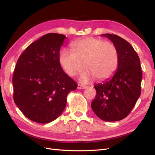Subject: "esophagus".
Listing matches in <instances>:
<instances>
[{
  "label": "esophagus",
  "mask_w": 155,
  "mask_h": 155,
  "mask_svg": "<svg viewBox=\"0 0 155 155\" xmlns=\"http://www.w3.org/2000/svg\"><path fill=\"white\" fill-rule=\"evenodd\" d=\"M87 87L86 86H84V85H82V84H78L77 86V88L78 89H85V88H87Z\"/></svg>",
  "instance_id": "esophagus-1"
}]
</instances>
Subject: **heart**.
<instances>
[{
  "label": "heart",
  "mask_w": 155,
  "mask_h": 155,
  "mask_svg": "<svg viewBox=\"0 0 155 155\" xmlns=\"http://www.w3.org/2000/svg\"><path fill=\"white\" fill-rule=\"evenodd\" d=\"M72 51L63 48L59 53V62L69 76H74L83 67L80 81L83 83L94 78L98 81L109 78L117 71L119 54L114 44L98 38L87 37L72 44Z\"/></svg>",
  "instance_id": "1"
}]
</instances>
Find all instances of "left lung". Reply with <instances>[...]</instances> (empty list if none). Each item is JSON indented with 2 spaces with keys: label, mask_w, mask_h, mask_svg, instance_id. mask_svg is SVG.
Listing matches in <instances>:
<instances>
[{
  "label": "left lung",
  "mask_w": 155,
  "mask_h": 155,
  "mask_svg": "<svg viewBox=\"0 0 155 155\" xmlns=\"http://www.w3.org/2000/svg\"><path fill=\"white\" fill-rule=\"evenodd\" d=\"M102 36L116 46L119 62L113 77L94 86L97 94L91 107L101 120L117 121L128 116L140 95V62L136 51L124 39L111 34Z\"/></svg>",
  "instance_id": "8db88e82"
}]
</instances>
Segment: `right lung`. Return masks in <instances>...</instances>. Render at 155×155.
Masks as SVG:
<instances>
[{
	"mask_svg": "<svg viewBox=\"0 0 155 155\" xmlns=\"http://www.w3.org/2000/svg\"><path fill=\"white\" fill-rule=\"evenodd\" d=\"M66 36L45 35L18 58L12 77L13 98L28 119L48 123L65 108L67 94L77 84L62 70L59 53Z\"/></svg>",
	"mask_w": 155,
	"mask_h": 155,
	"instance_id": "obj_1",
	"label": "right lung"
}]
</instances>
